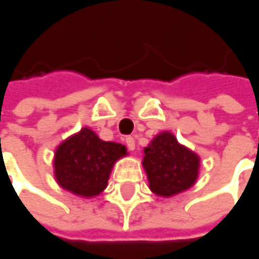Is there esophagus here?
Wrapping results in <instances>:
<instances>
[{"label": "esophagus", "instance_id": "34e87169", "mask_svg": "<svg viewBox=\"0 0 259 259\" xmlns=\"http://www.w3.org/2000/svg\"><path fill=\"white\" fill-rule=\"evenodd\" d=\"M124 142H126V146H127V149H129L130 152H133L135 147H136V145H135V139L132 138V136H127V138L124 139Z\"/></svg>", "mask_w": 259, "mask_h": 259}]
</instances>
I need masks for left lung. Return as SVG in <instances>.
<instances>
[{"label": "left lung", "instance_id": "obj_1", "mask_svg": "<svg viewBox=\"0 0 259 259\" xmlns=\"http://www.w3.org/2000/svg\"><path fill=\"white\" fill-rule=\"evenodd\" d=\"M143 166L149 186L159 196H172L189 189L198 178L199 157L163 132L145 147Z\"/></svg>", "mask_w": 259, "mask_h": 259}]
</instances>
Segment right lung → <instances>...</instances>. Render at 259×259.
<instances>
[{
	"mask_svg": "<svg viewBox=\"0 0 259 259\" xmlns=\"http://www.w3.org/2000/svg\"><path fill=\"white\" fill-rule=\"evenodd\" d=\"M124 155L123 145L100 140L93 130L84 127L56 150V179L76 195L96 196L107 186L114 162Z\"/></svg>",
	"mask_w": 259,
	"mask_h": 259,
	"instance_id": "add662e5",
	"label": "right lung"
}]
</instances>
